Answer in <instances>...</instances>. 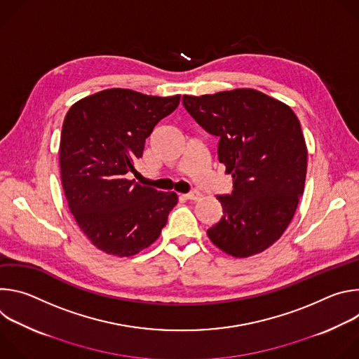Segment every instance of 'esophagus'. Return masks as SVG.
<instances>
[{
    "instance_id": "34e87169",
    "label": "esophagus",
    "mask_w": 359,
    "mask_h": 359,
    "mask_svg": "<svg viewBox=\"0 0 359 359\" xmlns=\"http://www.w3.org/2000/svg\"><path fill=\"white\" fill-rule=\"evenodd\" d=\"M200 191H197V190H194V191H190V193H186V194H183L182 197L184 198V200H198L200 198Z\"/></svg>"
}]
</instances>
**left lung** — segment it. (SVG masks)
<instances>
[{
	"instance_id": "1",
	"label": "left lung",
	"mask_w": 359,
	"mask_h": 359,
	"mask_svg": "<svg viewBox=\"0 0 359 359\" xmlns=\"http://www.w3.org/2000/svg\"><path fill=\"white\" fill-rule=\"evenodd\" d=\"M190 116L219 137L217 156L233 177L231 194L217 196L223 216L209 238L233 257L274 244L288 227L306 175V146L295 114L255 89L182 97Z\"/></svg>"
}]
</instances>
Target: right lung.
<instances>
[{"instance_id":"1","label":"right lung","mask_w":359,"mask_h":359,"mask_svg":"<svg viewBox=\"0 0 359 359\" xmlns=\"http://www.w3.org/2000/svg\"><path fill=\"white\" fill-rule=\"evenodd\" d=\"M180 102L130 89L86 96L68 111L61 133L60 166L68 206L95 247L129 257L161 236L177 194L128 180L144 142Z\"/></svg>"}]
</instances>
